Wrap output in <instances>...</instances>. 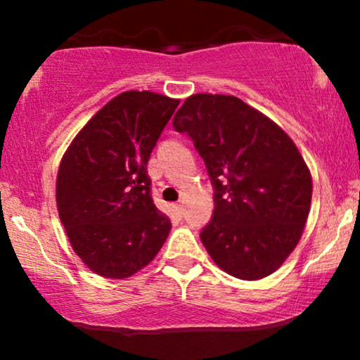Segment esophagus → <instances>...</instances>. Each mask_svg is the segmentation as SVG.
Returning <instances> with one entry per match:
<instances>
[{
  "label": "esophagus",
  "mask_w": 360,
  "mask_h": 360,
  "mask_svg": "<svg viewBox=\"0 0 360 360\" xmlns=\"http://www.w3.org/2000/svg\"><path fill=\"white\" fill-rule=\"evenodd\" d=\"M176 212H177V214H179V217H183V213H184V205L183 203H177L176 206Z\"/></svg>",
  "instance_id": "34e87169"
}]
</instances>
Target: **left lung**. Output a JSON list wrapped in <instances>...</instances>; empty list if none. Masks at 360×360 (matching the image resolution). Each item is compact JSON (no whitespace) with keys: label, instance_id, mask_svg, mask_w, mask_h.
Masks as SVG:
<instances>
[{"label":"left lung","instance_id":"left-lung-1","mask_svg":"<svg viewBox=\"0 0 360 360\" xmlns=\"http://www.w3.org/2000/svg\"><path fill=\"white\" fill-rule=\"evenodd\" d=\"M172 127L189 135L212 179L214 212L200 237L217 266L245 281L278 271L311 205V174L295 142L226 94H193Z\"/></svg>","mask_w":360,"mask_h":360}]
</instances>
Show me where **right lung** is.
I'll return each mask as SVG.
<instances>
[{"label": "right lung", "instance_id": "1", "mask_svg": "<svg viewBox=\"0 0 360 360\" xmlns=\"http://www.w3.org/2000/svg\"><path fill=\"white\" fill-rule=\"evenodd\" d=\"M179 100L125 91L82 127L57 172V212L74 252L103 278L146 267L171 220L150 196L147 162Z\"/></svg>", "mask_w": 360, "mask_h": 360}]
</instances>
